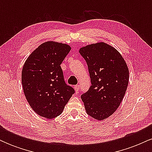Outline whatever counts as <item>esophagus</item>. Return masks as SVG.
<instances>
[{"instance_id":"esophagus-1","label":"esophagus","mask_w":152,"mask_h":152,"mask_svg":"<svg viewBox=\"0 0 152 152\" xmlns=\"http://www.w3.org/2000/svg\"><path fill=\"white\" fill-rule=\"evenodd\" d=\"M74 88H75V91H76V92L78 91V90H79V85H76V86H74Z\"/></svg>"}]
</instances>
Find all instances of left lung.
Wrapping results in <instances>:
<instances>
[{
  "mask_svg": "<svg viewBox=\"0 0 152 152\" xmlns=\"http://www.w3.org/2000/svg\"><path fill=\"white\" fill-rule=\"evenodd\" d=\"M91 86L81 96L87 114L104 120L114 114L122 102L129 83V69L121 54L105 43L83 47Z\"/></svg>",
  "mask_w": 152,
  "mask_h": 152,
  "instance_id": "left-lung-1",
  "label": "left lung"
}]
</instances>
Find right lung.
I'll return each mask as SVG.
<instances>
[{
  "label": "right lung",
  "mask_w": 152,
  "mask_h": 152,
  "mask_svg": "<svg viewBox=\"0 0 152 152\" xmlns=\"http://www.w3.org/2000/svg\"><path fill=\"white\" fill-rule=\"evenodd\" d=\"M71 47L48 41L29 56L22 70V85L29 105L39 116L53 118L75 93L64 81L61 64Z\"/></svg>",
  "instance_id": "add662e5"
}]
</instances>
